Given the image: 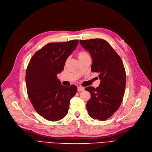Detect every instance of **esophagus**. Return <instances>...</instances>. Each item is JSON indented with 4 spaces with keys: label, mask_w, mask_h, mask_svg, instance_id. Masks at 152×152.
<instances>
[{
    "label": "esophagus",
    "mask_w": 152,
    "mask_h": 152,
    "mask_svg": "<svg viewBox=\"0 0 152 152\" xmlns=\"http://www.w3.org/2000/svg\"><path fill=\"white\" fill-rule=\"evenodd\" d=\"M84 89H85V88H84V87H81V86H79V87H77V91H84Z\"/></svg>",
    "instance_id": "34e87169"
}]
</instances>
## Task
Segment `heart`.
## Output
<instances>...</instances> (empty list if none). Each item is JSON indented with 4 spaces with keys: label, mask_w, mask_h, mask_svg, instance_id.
<instances>
[{
    "label": "heart",
    "mask_w": 152,
    "mask_h": 152,
    "mask_svg": "<svg viewBox=\"0 0 152 152\" xmlns=\"http://www.w3.org/2000/svg\"><path fill=\"white\" fill-rule=\"evenodd\" d=\"M85 54H87L85 53H80L79 54V56H83V55H85Z\"/></svg>",
    "instance_id": "obj_1"
}]
</instances>
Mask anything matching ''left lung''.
Segmentation results:
<instances>
[{"mask_svg":"<svg viewBox=\"0 0 152 152\" xmlns=\"http://www.w3.org/2000/svg\"><path fill=\"white\" fill-rule=\"evenodd\" d=\"M81 46L90 54L91 72L99 73V86L86 88L91 94L87 103L93 119L105 121L120 107L125 91L126 75L122 61L114 49L104 39L80 40Z\"/></svg>","mask_w":152,"mask_h":152,"instance_id":"8db88e82","label":"left lung"}]
</instances>
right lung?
Masks as SVG:
<instances>
[{
  "instance_id": "add662e5",
  "label": "right lung",
  "mask_w": 152,
  "mask_h": 152,
  "mask_svg": "<svg viewBox=\"0 0 152 152\" xmlns=\"http://www.w3.org/2000/svg\"><path fill=\"white\" fill-rule=\"evenodd\" d=\"M77 40L50 43L38 50L26 68L27 93L36 111L44 119L58 121L67 114L75 85L65 87L57 77L65 61L78 45Z\"/></svg>"
}]
</instances>
